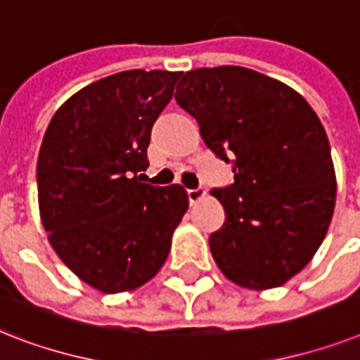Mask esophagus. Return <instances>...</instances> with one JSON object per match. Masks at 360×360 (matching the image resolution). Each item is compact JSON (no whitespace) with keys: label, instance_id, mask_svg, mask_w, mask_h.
<instances>
[{"label":"esophagus","instance_id":"34e87169","mask_svg":"<svg viewBox=\"0 0 360 360\" xmlns=\"http://www.w3.org/2000/svg\"><path fill=\"white\" fill-rule=\"evenodd\" d=\"M186 195H188L190 203H195V201H200L201 198H205V190H203V188L186 190Z\"/></svg>","mask_w":360,"mask_h":360}]
</instances>
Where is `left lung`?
<instances>
[{"instance_id": "1", "label": "left lung", "mask_w": 360, "mask_h": 360, "mask_svg": "<svg viewBox=\"0 0 360 360\" xmlns=\"http://www.w3.org/2000/svg\"><path fill=\"white\" fill-rule=\"evenodd\" d=\"M175 101L203 142L233 165L235 183L210 190L226 221L209 236L221 274L251 290L302 271L331 224L337 177L322 122L288 84L242 66L190 70Z\"/></svg>"}]
</instances>
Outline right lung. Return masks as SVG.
Listing matches in <instances>:
<instances>
[{"label": "right lung", "mask_w": 360, "mask_h": 360, "mask_svg": "<svg viewBox=\"0 0 360 360\" xmlns=\"http://www.w3.org/2000/svg\"><path fill=\"white\" fill-rule=\"evenodd\" d=\"M183 72L129 70L58 107L37 165L38 207L60 261L103 294L134 290L162 268L188 209L181 185L142 183L151 127Z\"/></svg>", "instance_id": "1"}]
</instances>
